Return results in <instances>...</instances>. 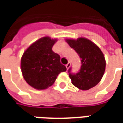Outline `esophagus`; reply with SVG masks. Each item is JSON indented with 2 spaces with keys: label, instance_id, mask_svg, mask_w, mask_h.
Wrapping results in <instances>:
<instances>
[{
  "label": "esophagus",
  "instance_id": "1",
  "mask_svg": "<svg viewBox=\"0 0 123 123\" xmlns=\"http://www.w3.org/2000/svg\"><path fill=\"white\" fill-rule=\"evenodd\" d=\"M70 66H71V63L70 62H68V64H66V68L68 69L70 67Z\"/></svg>",
  "mask_w": 123,
  "mask_h": 123
}]
</instances>
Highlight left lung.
I'll return each instance as SVG.
<instances>
[{"label":"left lung","mask_w":123,"mask_h":123,"mask_svg":"<svg viewBox=\"0 0 123 123\" xmlns=\"http://www.w3.org/2000/svg\"><path fill=\"white\" fill-rule=\"evenodd\" d=\"M66 41L81 59V66L79 73L72 74L70 68L68 70L72 83L81 90L94 87L100 82L105 70L106 62L101 50L85 37H79L77 40L66 39Z\"/></svg>","instance_id":"1"}]
</instances>
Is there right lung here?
<instances>
[{"mask_svg": "<svg viewBox=\"0 0 123 123\" xmlns=\"http://www.w3.org/2000/svg\"><path fill=\"white\" fill-rule=\"evenodd\" d=\"M57 39L43 37L31 44L21 58V71L26 82L36 90L51 86L60 73L66 70L60 56L52 50Z\"/></svg>", "mask_w": 123, "mask_h": 123, "instance_id": "1", "label": "right lung"}]
</instances>
